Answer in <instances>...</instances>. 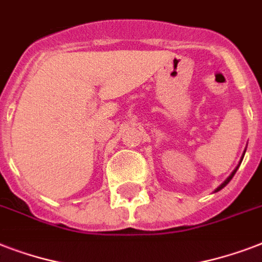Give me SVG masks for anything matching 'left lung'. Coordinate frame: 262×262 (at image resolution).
Wrapping results in <instances>:
<instances>
[{
	"label": "left lung",
	"instance_id": "8db88e82",
	"mask_svg": "<svg viewBox=\"0 0 262 262\" xmlns=\"http://www.w3.org/2000/svg\"><path fill=\"white\" fill-rule=\"evenodd\" d=\"M245 152H246V149H245ZM245 152H244V155H242V158H241V160H239V164H238V166H236L235 167V170H234V171L231 172V174H230V177H228L227 179H226V181H224L223 183H222V185H220L219 187H216V190H215V193L216 191H219V190H222V189H223L224 186H226V185H227L228 182H230V181H231L232 179V177H234V175H235V172H236V170H238V167H239L241 166V163H242V160H244V156H245Z\"/></svg>",
	"mask_w": 262,
	"mask_h": 262
}]
</instances>
